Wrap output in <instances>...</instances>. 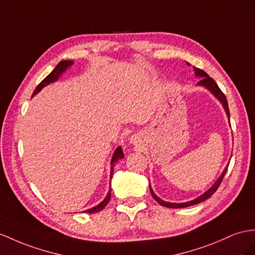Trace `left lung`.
Returning <instances> with one entry per match:
<instances>
[{
	"instance_id": "8db88e82",
	"label": "left lung",
	"mask_w": 255,
	"mask_h": 255,
	"mask_svg": "<svg viewBox=\"0 0 255 255\" xmlns=\"http://www.w3.org/2000/svg\"><path fill=\"white\" fill-rule=\"evenodd\" d=\"M187 65H191V64L187 63ZM194 73H195V76H196V77H200V78H201V80L197 83V86L206 88L207 90L210 91V93H211L215 98H217V99L221 102L222 106H223V109L225 110V113H226V115H227V117H228V121H230V110H228L227 100H226V98H225L224 94L222 93L221 89L219 88L217 83H215V82L212 80V78L206 73L205 71H202V70H200V69H198V68H195V67H194ZM227 167H228V165L224 168L223 172H222V174L218 178V180L214 182L213 185H212L210 188H209L208 191H206L204 194H201L200 196H198L197 198H195V199H193V200H191V201L178 202V204H177V202L165 201V200L160 199V198L158 197V196L154 193V191H153V188L151 187V185H149V191H151V194H152V196H153V198H154L156 201H157L158 204H160L161 206H164V207H167V208L180 209V208H186V207H190V206L197 205V204H199V202H202V201H205L206 199L210 198L211 196L214 194V192L218 190V187L220 186L221 182H222V180H223L224 175H225V173H226V171H227Z\"/></svg>"
}]
</instances>
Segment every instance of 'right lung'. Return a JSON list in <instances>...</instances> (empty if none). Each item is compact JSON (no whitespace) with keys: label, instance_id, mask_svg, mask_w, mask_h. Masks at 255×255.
I'll return each mask as SVG.
<instances>
[{"label":"right lung","instance_id":"obj_1","mask_svg":"<svg viewBox=\"0 0 255 255\" xmlns=\"http://www.w3.org/2000/svg\"><path fill=\"white\" fill-rule=\"evenodd\" d=\"M74 64V61L73 60H62L60 61L59 63H58L55 69L50 72V73L44 78V80L37 85V87L35 88V90L33 91V95H32V97H34L35 95H37L40 91L45 87L47 86V85L51 84V83H55L57 82L58 80H59L60 76L64 73L65 71H67L71 65ZM124 158V153H123V149H122V146H117L116 149L113 153V156H112V159H111V174H110V181L111 179H112V174H113V169H114V166L117 161H119L120 159ZM111 185H110V190L106 196V198H104L99 205H97L93 208L88 209V210H85L84 212L86 213H96V212H99L101 211L103 208H106V206L108 205V202L110 201L111 199Z\"/></svg>","mask_w":255,"mask_h":255}]
</instances>
